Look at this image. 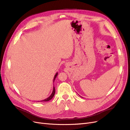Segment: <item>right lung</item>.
<instances>
[{
	"label": "right lung",
	"mask_w": 130,
	"mask_h": 130,
	"mask_svg": "<svg viewBox=\"0 0 130 130\" xmlns=\"http://www.w3.org/2000/svg\"><path fill=\"white\" fill-rule=\"evenodd\" d=\"M57 75H58V73H56V75H55V76H54V81L55 80V78L56 77V76H57ZM55 87H54V88H53V92H52V93H51V95L49 96V98H47V99H45V100H41V101H40V102L41 101H49V100H50L51 99H52V98L54 97V95H55ZM38 102H39V101H38Z\"/></svg>",
	"instance_id": "right-lung-1"
}]
</instances>
